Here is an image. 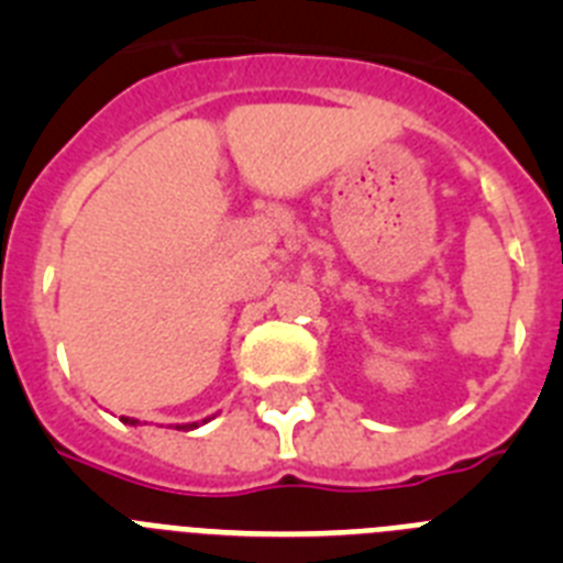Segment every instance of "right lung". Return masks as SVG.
I'll list each match as a JSON object with an SVG mask.
<instances>
[{"label":"right lung","mask_w":563,"mask_h":563,"mask_svg":"<svg viewBox=\"0 0 563 563\" xmlns=\"http://www.w3.org/2000/svg\"><path fill=\"white\" fill-rule=\"evenodd\" d=\"M123 422H126V426H137V420H132V417H121ZM206 422V420H202ZM197 426H200V422H186V426H177V429H183V431H188V429H197Z\"/></svg>","instance_id":"right-lung-1"}]
</instances>
